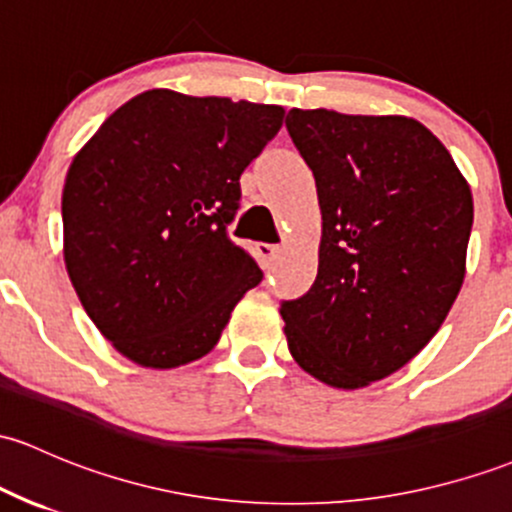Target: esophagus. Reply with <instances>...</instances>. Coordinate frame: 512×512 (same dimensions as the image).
Returning <instances> with one entry per match:
<instances>
[{
  "label": "esophagus",
  "mask_w": 512,
  "mask_h": 512,
  "mask_svg": "<svg viewBox=\"0 0 512 512\" xmlns=\"http://www.w3.org/2000/svg\"><path fill=\"white\" fill-rule=\"evenodd\" d=\"M279 245H269V243H260L257 245V255H260V260L265 262V265H272L274 260L279 257Z\"/></svg>",
  "instance_id": "esophagus-1"
}]
</instances>
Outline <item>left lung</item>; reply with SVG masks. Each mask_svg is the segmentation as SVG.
<instances>
[{"mask_svg":"<svg viewBox=\"0 0 512 512\" xmlns=\"http://www.w3.org/2000/svg\"><path fill=\"white\" fill-rule=\"evenodd\" d=\"M286 131L323 213L316 282L282 301L286 342L318 381L359 389L398 372L445 323L464 282L471 189L406 116L291 109Z\"/></svg>","mask_w":512,"mask_h":512,"instance_id":"left-lung-1","label":"left lung"}]
</instances>
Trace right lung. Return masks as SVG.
Here are the masks:
<instances>
[{"label": "right lung", "instance_id": "add662e5", "mask_svg": "<svg viewBox=\"0 0 512 512\" xmlns=\"http://www.w3.org/2000/svg\"><path fill=\"white\" fill-rule=\"evenodd\" d=\"M282 106L150 89L116 109L67 170L65 267L84 311L140 367L209 355L235 303L262 282L228 238L240 174Z\"/></svg>", "mask_w": 512, "mask_h": 512}]
</instances>
